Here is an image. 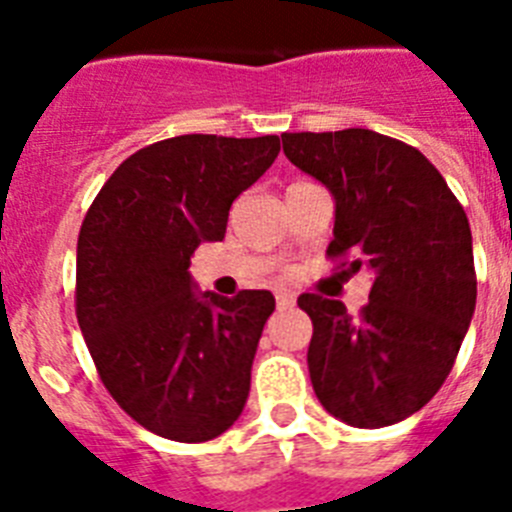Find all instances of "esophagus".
<instances>
[{
	"label": "esophagus",
	"mask_w": 512,
	"mask_h": 512,
	"mask_svg": "<svg viewBox=\"0 0 512 512\" xmlns=\"http://www.w3.org/2000/svg\"><path fill=\"white\" fill-rule=\"evenodd\" d=\"M277 307L279 310H289V307H295V295H289V292H279Z\"/></svg>",
	"instance_id": "obj_1"
}]
</instances>
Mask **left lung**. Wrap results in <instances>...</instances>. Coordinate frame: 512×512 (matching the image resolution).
I'll return each mask as SVG.
<instances>
[{"instance_id":"left-lung-1","label":"left lung","mask_w":512,"mask_h":512,"mask_svg":"<svg viewBox=\"0 0 512 512\" xmlns=\"http://www.w3.org/2000/svg\"><path fill=\"white\" fill-rule=\"evenodd\" d=\"M284 156L336 200L328 246L341 266L374 271L359 315L300 295L310 315L312 390L354 428L418 413L449 377L477 305L472 230L436 166L402 140L366 128L284 133Z\"/></svg>"}]
</instances>
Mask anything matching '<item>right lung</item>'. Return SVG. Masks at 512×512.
Returning <instances> with one entry per match:
<instances>
[{
	"label": "right lung",
	"mask_w": 512,
	"mask_h": 512,
	"mask_svg": "<svg viewBox=\"0 0 512 512\" xmlns=\"http://www.w3.org/2000/svg\"><path fill=\"white\" fill-rule=\"evenodd\" d=\"M279 148V135L158 140L117 166L81 223V336L107 392L156 436L210 441L243 413L274 295L194 292L189 261L223 241L233 200Z\"/></svg>",
	"instance_id": "1"
}]
</instances>
